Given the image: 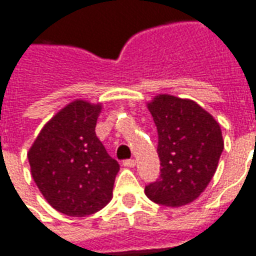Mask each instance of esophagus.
Here are the masks:
<instances>
[{"label":"esophagus","instance_id":"34e87169","mask_svg":"<svg viewBox=\"0 0 256 256\" xmlns=\"http://www.w3.org/2000/svg\"><path fill=\"white\" fill-rule=\"evenodd\" d=\"M136 164H137V162H136V160H124V162H123V166H128V168H134V166H136Z\"/></svg>","mask_w":256,"mask_h":256}]
</instances>
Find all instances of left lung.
<instances>
[{
  "label": "left lung",
  "mask_w": 256,
  "mask_h": 256,
  "mask_svg": "<svg viewBox=\"0 0 256 256\" xmlns=\"http://www.w3.org/2000/svg\"><path fill=\"white\" fill-rule=\"evenodd\" d=\"M157 128L162 174L145 187L150 200L166 208L191 204L214 176L224 140L218 122L194 100L157 94L148 103Z\"/></svg>",
  "instance_id": "left-lung-1"
}]
</instances>
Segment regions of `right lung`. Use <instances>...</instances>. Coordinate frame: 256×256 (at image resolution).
<instances>
[{
	"label": "right lung",
	"mask_w": 256,
	"mask_h": 256,
	"mask_svg": "<svg viewBox=\"0 0 256 256\" xmlns=\"http://www.w3.org/2000/svg\"><path fill=\"white\" fill-rule=\"evenodd\" d=\"M100 112L102 103L72 102L43 126L28 150L42 196L66 216L94 214L112 198L119 164L94 133Z\"/></svg>",
	"instance_id": "right-lung-1"
}]
</instances>
